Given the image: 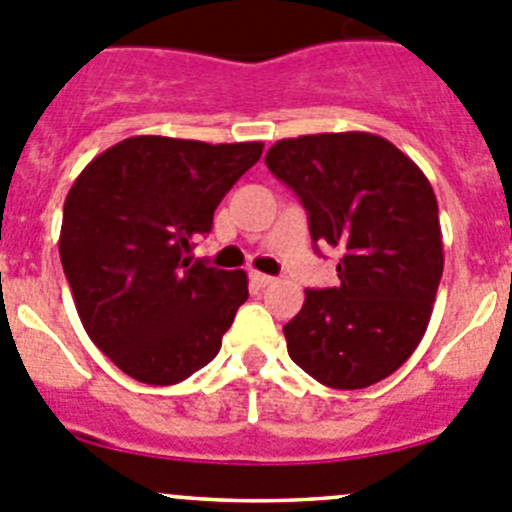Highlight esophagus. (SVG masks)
Returning <instances> with one entry per match:
<instances>
[{
    "instance_id": "34e87169",
    "label": "esophagus",
    "mask_w": 512,
    "mask_h": 512,
    "mask_svg": "<svg viewBox=\"0 0 512 512\" xmlns=\"http://www.w3.org/2000/svg\"><path fill=\"white\" fill-rule=\"evenodd\" d=\"M251 281L256 286H261V289H266V286H271L274 284V276H266V274H261V271H251Z\"/></svg>"
}]
</instances>
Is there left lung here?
Listing matches in <instances>:
<instances>
[{
    "instance_id": "8db88e82",
    "label": "left lung",
    "mask_w": 512,
    "mask_h": 512,
    "mask_svg": "<svg viewBox=\"0 0 512 512\" xmlns=\"http://www.w3.org/2000/svg\"><path fill=\"white\" fill-rule=\"evenodd\" d=\"M266 165L299 196L314 243L339 251V284L306 289L284 326L289 357L332 389L397 372L422 342L442 279L430 180L389 140L321 133L271 145Z\"/></svg>"
}]
</instances>
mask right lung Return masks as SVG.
<instances>
[{"label":"right lung","mask_w":512,"mask_h":512,"mask_svg":"<svg viewBox=\"0 0 512 512\" xmlns=\"http://www.w3.org/2000/svg\"><path fill=\"white\" fill-rule=\"evenodd\" d=\"M264 143L135 135L87 163L65 198L60 259L87 337L143 384H178L221 349L246 271L191 264L213 211Z\"/></svg>","instance_id":"right-lung-1"}]
</instances>
